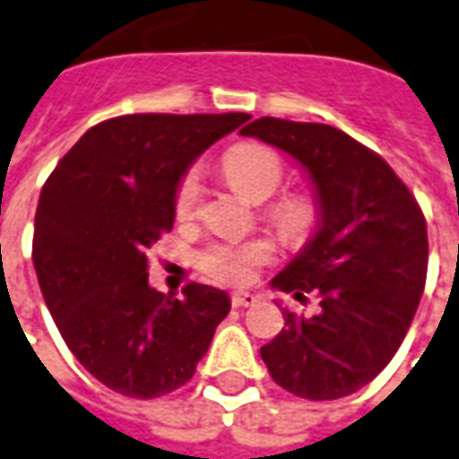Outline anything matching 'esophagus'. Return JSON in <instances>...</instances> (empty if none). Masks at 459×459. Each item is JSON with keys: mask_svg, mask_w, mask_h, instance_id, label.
Listing matches in <instances>:
<instances>
[{"mask_svg": "<svg viewBox=\"0 0 459 459\" xmlns=\"http://www.w3.org/2000/svg\"><path fill=\"white\" fill-rule=\"evenodd\" d=\"M255 301H258V299H255L254 294H248V291H236V294L230 296V304H233L236 308L254 307Z\"/></svg>", "mask_w": 459, "mask_h": 459, "instance_id": "obj_1", "label": "esophagus"}]
</instances>
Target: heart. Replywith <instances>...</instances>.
<instances>
[{"label": "heart", "instance_id": "heart-1", "mask_svg": "<svg viewBox=\"0 0 459 459\" xmlns=\"http://www.w3.org/2000/svg\"><path fill=\"white\" fill-rule=\"evenodd\" d=\"M223 173L230 186L254 204H264L276 190L281 188L286 168L279 152L261 143H241L223 155ZM201 176L198 170H188L180 178L173 198V208L180 221H188L198 213L201 205ZM264 218L289 241H304L319 223V204L308 193H286L271 201L264 208ZM271 243L243 241V243H208L195 255V266L211 279L226 283H241L251 279L261 264L271 261Z\"/></svg>", "mask_w": 459, "mask_h": 459}]
</instances>
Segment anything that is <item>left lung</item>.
I'll use <instances>...</instances> for the list:
<instances>
[{"label": "left lung", "instance_id": "8db88e82", "mask_svg": "<svg viewBox=\"0 0 459 459\" xmlns=\"http://www.w3.org/2000/svg\"><path fill=\"white\" fill-rule=\"evenodd\" d=\"M307 168L319 230L271 281L319 294V314L283 308L261 347L271 379L304 400H339L369 385L397 354L427 279V223L410 188L369 148L332 125L258 117L241 130Z\"/></svg>", "mask_w": 459, "mask_h": 459}]
</instances>
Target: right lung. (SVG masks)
<instances>
[{
    "mask_svg": "<svg viewBox=\"0 0 459 459\" xmlns=\"http://www.w3.org/2000/svg\"><path fill=\"white\" fill-rule=\"evenodd\" d=\"M251 115H123L90 127L39 193L32 261L74 359L112 392L152 400L195 374L226 319V291L148 283V251L176 221L188 165Z\"/></svg>",
    "mask_w": 459,
    "mask_h": 459,
    "instance_id": "obj_1",
    "label": "right lung"
}]
</instances>
